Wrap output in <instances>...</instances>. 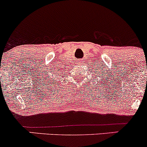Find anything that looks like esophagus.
Returning a JSON list of instances; mask_svg holds the SVG:
<instances>
[{
    "label": "esophagus",
    "mask_w": 147,
    "mask_h": 147,
    "mask_svg": "<svg viewBox=\"0 0 147 147\" xmlns=\"http://www.w3.org/2000/svg\"><path fill=\"white\" fill-rule=\"evenodd\" d=\"M79 61V63H81V62H83L82 61Z\"/></svg>",
    "instance_id": "34e87169"
}]
</instances>
